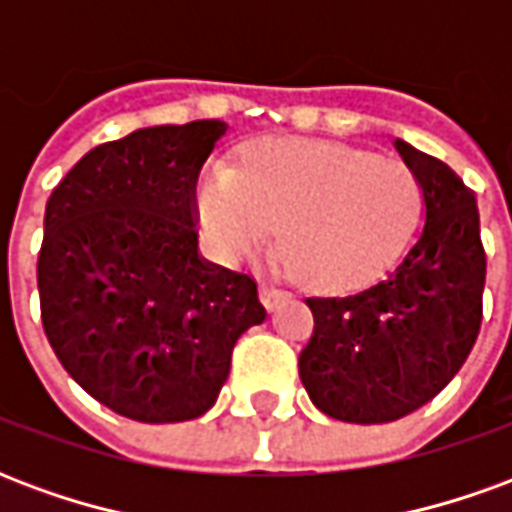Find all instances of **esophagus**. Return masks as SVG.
<instances>
[{
    "mask_svg": "<svg viewBox=\"0 0 512 512\" xmlns=\"http://www.w3.org/2000/svg\"><path fill=\"white\" fill-rule=\"evenodd\" d=\"M279 299H282V290H279L277 285H271V282H263V285H260V301L266 304V310H274Z\"/></svg>",
    "mask_w": 512,
    "mask_h": 512,
    "instance_id": "esophagus-1",
    "label": "esophagus"
}]
</instances>
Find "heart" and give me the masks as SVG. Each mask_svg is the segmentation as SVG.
Instances as JSON below:
<instances>
[{
    "label": "heart",
    "instance_id": "heart-1",
    "mask_svg": "<svg viewBox=\"0 0 512 512\" xmlns=\"http://www.w3.org/2000/svg\"><path fill=\"white\" fill-rule=\"evenodd\" d=\"M205 230L227 255L246 257L279 227L285 263L315 285H348L389 266L422 211L414 172L395 158L279 139L241 169L208 167L197 189Z\"/></svg>",
    "mask_w": 512,
    "mask_h": 512
}]
</instances>
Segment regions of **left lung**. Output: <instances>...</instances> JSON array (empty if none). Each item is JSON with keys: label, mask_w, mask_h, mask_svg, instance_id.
I'll list each match as a JSON object with an SVG mask.
<instances>
[{"label": "left lung", "mask_w": 512, "mask_h": 512, "mask_svg": "<svg viewBox=\"0 0 512 512\" xmlns=\"http://www.w3.org/2000/svg\"><path fill=\"white\" fill-rule=\"evenodd\" d=\"M422 191V227L381 282L307 299L315 318L301 384L326 417L378 425L406 417L461 370L483 321L485 249L474 191L444 161L395 139Z\"/></svg>", "instance_id": "obj_1"}]
</instances>
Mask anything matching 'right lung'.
<instances>
[{
	"label": "right lung",
	"mask_w": 512,
	"mask_h": 512,
	"mask_svg": "<svg viewBox=\"0 0 512 512\" xmlns=\"http://www.w3.org/2000/svg\"><path fill=\"white\" fill-rule=\"evenodd\" d=\"M224 131L136 128L84 153L46 202L43 332L68 376L120 417H202L235 340L266 321L255 279L205 260L194 230V180Z\"/></svg>",
	"instance_id": "1"
}]
</instances>
